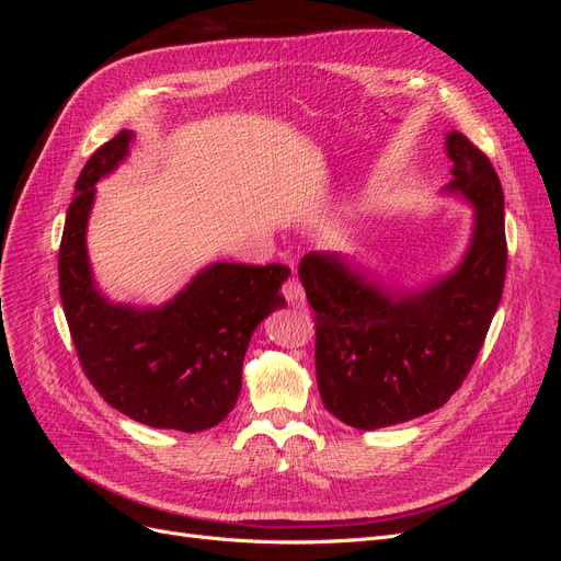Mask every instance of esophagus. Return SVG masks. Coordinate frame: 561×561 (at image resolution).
<instances>
[{"instance_id": "esophagus-1", "label": "esophagus", "mask_w": 561, "mask_h": 561, "mask_svg": "<svg viewBox=\"0 0 561 561\" xmlns=\"http://www.w3.org/2000/svg\"><path fill=\"white\" fill-rule=\"evenodd\" d=\"M283 295L290 307H304V287L295 276L287 278V283L283 285Z\"/></svg>"}]
</instances>
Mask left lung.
<instances>
[{"instance_id": "obj_1", "label": "left lung", "mask_w": 561, "mask_h": 561, "mask_svg": "<svg viewBox=\"0 0 561 561\" xmlns=\"http://www.w3.org/2000/svg\"><path fill=\"white\" fill-rule=\"evenodd\" d=\"M451 182L443 194L472 206L466 254L416 290L386 283L336 252H309L299 280L316 311V379L325 410L377 431L443 407L484 344L505 283L503 190L494 165L458 130L447 133Z\"/></svg>"}]
</instances>
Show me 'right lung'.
Segmentation results:
<instances>
[{
	"label": "right lung",
	"instance_id": "add662e5",
	"mask_svg": "<svg viewBox=\"0 0 561 561\" xmlns=\"http://www.w3.org/2000/svg\"><path fill=\"white\" fill-rule=\"evenodd\" d=\"M122 130L83 165L58 252L62 311L89 381L114 410L151 428L217 426L241 393L243 358L260 322L285 307L283 264L215 262L161 307H133L98 290L87 248L95 184L124 163Z\"/></svg>",
	"mask_w": 561,
	"mask_h": 561
}]
</instances>
